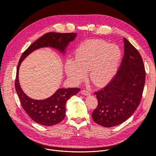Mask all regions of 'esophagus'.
<instances>
[{
	"instance_id": "obj_1",
	"label": "esophagus",
	"mask_w": 156,
	"mask_h": 156,
	"mask_svg": "<svg viewBox=\"0 0 156 156\" xmlns=\"http://www.w3.org/2000/svg\"><path fill=\"white\" fill-rule=\"evenodd\" d=\"M81 93H82V94H83V95H85V96H88V95H90V92H89V90H83L81 91Z\"/></svg>"
}]
</instances>
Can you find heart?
Instances as JSON below:
<instances>
[{"label":"heart","instance_id":"heart-1","mask_svg":"<svg viewBox=\"0 0 156 156\" xmlns=\"http://www.w3.org/2000/svg\"><path fill=\"white\" fill-rule=\"evenodd\" d=\"M122 58L119 46L100 40L83 42L75 51V58L65 63V72L75 83L87 78L88 71L92 83L102 87L109 83L116 75Z\"/></svg>","mask_w":156,"mask_h":156}]
</instances>
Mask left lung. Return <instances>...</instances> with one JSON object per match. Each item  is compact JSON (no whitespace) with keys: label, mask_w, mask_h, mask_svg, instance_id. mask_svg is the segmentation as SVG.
Masks as SVG:
<instances>
[{"label":"left lung","mask_w":156,"mask_h":156,"mask_svg":"<svg viewBox=\"0 0 156 156\" xmlns=\"http://www.w3.org/2000/svg\"><path fill=\"white\" fill-rule=\"evenodd\" d=\"M124 44V57L116 75L105 87L94 92L98 104L92 112V119L105 127L127 120L142 98L146 77L143 60L139 51L126 38Z\"/></svg>","instance_id":"1"}]
</instances>
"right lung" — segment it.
<instances>
[{
  "label": "right lung",
  "mask_w": 156,
  "mask_h": 156,
  "mask_svg": "<svg viewBox=\"0 0 156 156\" xmlns=\"http://www.w3.org/2000/svg\"><path fill=\"white\" fill-rule=\"evenodd\" d=\"M76 36V33H47L31 44L22 54L19 61L15 81L16 90L23 108L30 119L37 124L51 126L60 123L65 118L66 101L79 92L80 88H59L53 96L45 100H33L27 96L21 88L18 75L20 65L32 52L41 48L51 47L64 53L69 42L74 40Z\"/></svg>",
  "instance_id": "1"
}]
</instances>
